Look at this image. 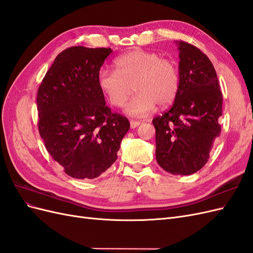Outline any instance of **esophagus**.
Segmentation results:
<instances>
[{
    "label": "esophagus",
    "instance_id": "esophagus-1",
    "mask_svg": "<svg viewBox=\"0 0 253 253\" xmlns=\"http://www.w3.org/2000/svg\"><path fill=\"white\" fill-rule=\"evenodd\" d=\"M129 125H131V128H135L140 125V121H137V120H131L129 121Z\"/></svg>",
    "mask_w": 253,
    "mask_h": 253
}]
</instances>
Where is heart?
Here are the masks:
<instances>
[{"mask_svg": "<svg viewBox=\"0 0 253 253\" xmlns=\"http://www.w3.org/2000/svg\"><path fill=\"white\" fill-rule=\"evenodd\" d=\"M116 71L101 68L98 87L111 105L120 108L132 93L136 95L126 105L131 116H143L155 105H169L177 96L179 72L174 61L159 53L144 50L128 51L115 60Z\"/></svg>", "mask_w": 253, "mask_h": 253, "instance_id": "b5f03b06", "label": "heart"}]
</instances>
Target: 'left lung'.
I'll return each mask as SVG.
<instances>
[{
	"instance_id": "obj_1",
	"label": "left lung",
	"mask_w": 253,
	"mask_h": 253,
	"mask_svg": "<svg viewBox=\"0 0 253 253\" xmlns=\"http://www.w3.org/2000/svg\"><path fill=\"white\" fill-rule=\"evenodd\" d=\"M179 50V88L169 111L153 119L156 160L167 172L190 175L207 164L220 134L223 95L217 75L201 49L176 41Z\"/></svg>"
}]
</instances>
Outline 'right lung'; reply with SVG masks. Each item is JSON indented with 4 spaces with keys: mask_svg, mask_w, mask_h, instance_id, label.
<instances>
[{
    "mask_svg": "<svg viewBox=\"0 0 253 253\" xmlns=\"http://www.w3.org/2000/svg\"><path fill=\"white\" fill-rule=\"evenodd\" d=\"M111 48L73 46L60 52L37 95L39 133L71 177L93 179L116 162L128 120L112 113L98 87Z\"/></svg>",
    "mask_w": 253,
    "mask_h": 253,
    "instance_id": "obj_1",
    "label": "right lung"
}]
</instances>
